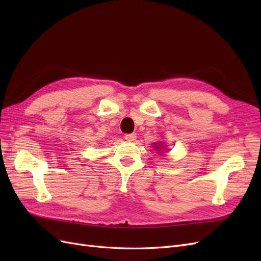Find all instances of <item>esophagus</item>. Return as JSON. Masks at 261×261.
Returning a JSON list of instances; mask_svg holds the SVG:
<instances>
[{
    "mask_svg": "<svg viewBox=\"0 0 261 261\" xmlns=\"http://www.w3.org/2000/svg\"><path fill=\"white\" fill-rule=\"evenodd\" d=\"M136 134L135 133H132V134H126V135L124 136V138L126 139V140H128V141H134L136 139Z\"/></svg>",
    "mask_w": 261,
    "mask_h": 261,
    "instance_id": "34e87169",
    "label": "esophagus"
}]
</instances>
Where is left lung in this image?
I'll return each instance as SVG.
<instances>
[{
	"instance_id": "1",
	"label": "left lung",
	"mask_w": 261,
	"mask_h": 261,
	"mask_svg": "<svg viewBox=\"0 0 261 261\" xmlns=\"http://www.w3.org/2000/svg\"><path fill=\"white\" fill-rule=\"evenodd\" d=\"M154 148H155V150H160V149H159V148H160V147H159V146H156V145H155V146H154Z\"/></svg>"
}]
</instances>
